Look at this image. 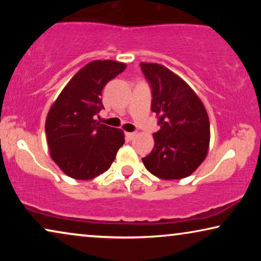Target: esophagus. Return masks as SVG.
Returning <instances> with one entry per match:
<instances>
[{
  "label": "esophagus",
  "mask_w": 261,
  "mask_h": 261,
  "mask_svg": "<svg viewBox=\"0 0 261 261\" xmlns=\"http://www.w3.org/2000/svg\"><path fill=\"white\" fill-rule=\"evenodd\" d=\"M124 135H126V138L128 139V140H133V139L137 137V133H126Z\"/></svg>",
  "instance_id": "34e87169"
}]
</instances>
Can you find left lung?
<instances>
[{
    "instance_id": "obj_1",
    "label": "left lung",
    "mask_w": 261,
    "mask_h": 261,
    "mask_svg": "<svg viewBox=\"0 0 261 261\" xmlns=\"http://www.w3.org/2000/svg\"><path fill=\"white\" fill-rule=\"evenodd\" d=\"M152 88L153 113L160 130L153 134L154 147L142 158L146 169L160 179L189 177L208 154L210 123L201 98L187 82L156 63H141Z\"/></svg>"
}]
</instances>
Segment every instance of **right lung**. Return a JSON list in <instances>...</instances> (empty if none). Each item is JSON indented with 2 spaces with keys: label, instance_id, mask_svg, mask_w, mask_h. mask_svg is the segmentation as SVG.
Masks as SVG:
<instances>
[{
  "label": "right lung",
  "instance_id": "1",
  "mask_svg": "<svg viewBox=\"0 0 261 261\" xmlns=\"http://www.w3.org/2000/svg\"><path fill=\"white\" fill-rule=\"evenodd\" d=\"M115 60H92L65 85L46 117L49 155L66 176L89 180L109 169L124 144L123 130L99 124L106 84L126 69Z\"/></svg>",
  "mask_w": 261,
  "mask_h": 261
}]
</instances>
